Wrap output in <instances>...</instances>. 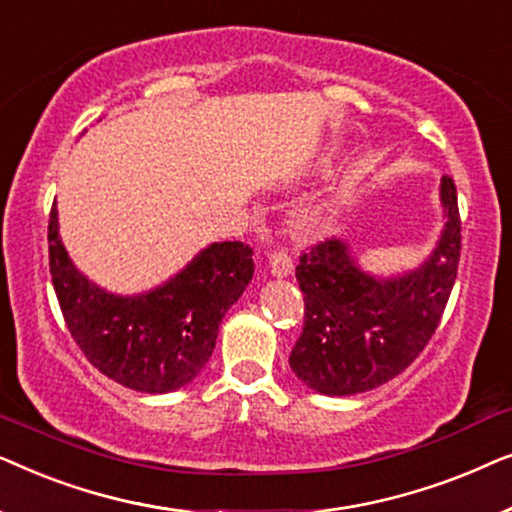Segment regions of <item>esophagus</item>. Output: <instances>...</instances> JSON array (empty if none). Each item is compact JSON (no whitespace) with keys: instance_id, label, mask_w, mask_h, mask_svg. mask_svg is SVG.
Masks as SVG:
<instances>
[{"instance_id":"obj_1","label":"esophagus","mask_w":512,"mask_h":512,"mask_svg":"<svg viewBox=\"0 0 512 512\" xmlns=\"http://www.w3.org/2000/svg\"><path fill=\"white\" fill-rule=\"evenodd\" d=\"M268 268L272 277L282 279V277H289L293 272V261L286 251H272L268 258Z\"/></svg>"}]
</instances>
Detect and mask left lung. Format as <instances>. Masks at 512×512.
Here are the masks:
<instances>
[{"instance_id": "1", "label": "left lung", "mask_w": 512, "mask_h": 512, "mask_svg": "<svg viewBox=\"0 0 512 512\" xmlns=\"http://www.w3.org/2000/svg\"><path fill=\"white\" fill-rule=\"evenodd\" d=\"M443 226L415 268L373 275L352 244L333 237L303 254L296 279L305 326L289 363L300 382L324 396L363 394L401 375L436 333L457 279L461 223L457 188H438Z\"/></svg>"}]
</instances>
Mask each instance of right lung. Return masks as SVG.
I'll use <instances>...</instances> for the list:
<instances>
[{"instance_id": "add662e5", "label": "right lung", "mask_w": 512, "mask_h": 512, "mask_svg": "<svg viewBox=\"0 0 512 512\" xmlns=\"http://www.w3.org/2000/svg\"><path fill=\"white\" fill-rule=\"evenodd\" d=\"M48 242L53 289L76 345L102 375L142 394H170L200 375L223 317L254 277L247 244L212 242L163 284L114 293L76 268L55 205Z\"/></svg>"}]
</instances>
